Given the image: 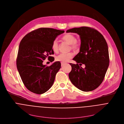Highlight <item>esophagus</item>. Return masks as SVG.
I'll return each mask as SVG.
<instances>
[{
	"instance_id": "esophagus-1",
	"label": "esophagus",
	"mask_w": 124,
	"mask_h": 124,
	"mask_svg": "<svg viewBox=\"0 0 124 124\" xmlns=\"http://www.w3.org/2000/svg\"><path fill=\"white\" fill-rule=\"evenodd\" d=\"M65 64V63H61V66L63 67L64 65Z\"/></svg>"
}]
</instances>
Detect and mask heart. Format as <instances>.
<instances>
[{"label": "heart", "instance_id": "b5f03b06", "mask_svg": "<svg viewBox=\"0 0 124 124\" xmlns=\"http://www.w3.org/2000/svg\"><path fill=\"white\" fill-rule=\"evenodd\" d=\"M63 40L69 44H70V47L72 49H78L79 47V44L77 41L76 37L74 35L71 34H67L65 35L62 38ZM52 49L54 52H57L58 51V44L56 40H55L52 44ZM74 54L73 52H70L68 54H61L56 57V60L61 63H65L69 61L74 56Z\"/></svg>", "mask_w": 124, "mask_h": 124}]
</instances>
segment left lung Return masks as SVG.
<instances>
[{"label":"left lung","mask_w":124,"mask_h":124,"mask_svg":"<svg viewBox=\"0 0 124 124\" xmlns=\"http://www.w3.org/2000/svg\"><path fill=\"white\" fill-rule=\"evenodd\" d=\"M66 32L77 33L81 40L79 52L73 58L77 64H70L72 70L69 74V78L79 90L93 91L103 81L109 66L107 43L102 34L93 28L82 26ZM78 63L84 64L85 68L79 66Z\"/></svg>","instance_id":"left-lung-1"}]
</instances>
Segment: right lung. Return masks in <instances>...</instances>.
I'll return each mask as SVG.
<instances>
[{
  "label": "right lung",
  "mask_w": 124,
  "mask_h": 124,
  "mask_svg": "<svg viewBox=\"0 0 124 124\" xmlns=\"http://www.w3.org/2000/svg\"><path fill=\"white\" fill-rule=\"evenodd\" d=\"M64 30L50 28H40L34 30L23 38L20 42L16 58V67L21 79L30 91L42 94L48 91L55 80L61 68L57 61L50 66L43 65L46 57L50 62L54 58L52 44Z\"/></svg>",
  "instance_id": "obj_1"
}]
</instances>
